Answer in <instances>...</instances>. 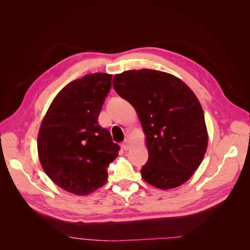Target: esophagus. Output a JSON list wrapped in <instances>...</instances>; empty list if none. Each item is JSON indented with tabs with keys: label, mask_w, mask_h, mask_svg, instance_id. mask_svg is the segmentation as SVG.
I'll use <instances>...</instances> for the list:
<instances>
[{
	"label": "esophagus",
	"mask_w": 250,
	"mask_h": 250,
	"mask_svg": "<svg viewBox=\"0 0 250 250\" xmlns=\"http://www.w3.org/2000/svg\"><path fill=\"white\" fill-rule=\"evenodd\" d=\"M122 148L124 149V150H128L130 148V141L128 140V139H126L123 143H122Z\"/></svg>",
	"instance_id": "esophagus-1"
}]
</instances>
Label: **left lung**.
Segmentation results:
<instances>
[{"label": "left lung", "mask_w": 250, "mask_h": 250, "mask_svg": "<svg viewBox=\"0 0 250 250\" xmlns=\"http://www.w3.org/2000/svg\"><path fill=\"white\" fill-rule=\"evenodd\" d=\"M116 92L137 111L149 158L143 179L161 190L184 185L198 169L208 134L201 104L193 90L172 74L150 69L113 76Z\"/></svg>", "instance_id": "8db88e82"}]
</instances>
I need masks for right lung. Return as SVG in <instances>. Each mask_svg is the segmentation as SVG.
Returning <instances> with one entry per match:
<instances>
[{"instance_id": "right-lung-1", "label": "right lung", "mask_w": 250, "mask_h": 250, "mask_svg": "<svg viewBox=\"0 0 250 250\" xmlns=\"http://www.w3.org/2000/svg\"><path fill=\"white\" fill-rule=\"evenodd\" d=\"M112 75H85L66 84L52 101L37 137L39 158L50 179L69 193L85 196L107 181L120 147L98 123Z\"/></svg>"}]
</instances>
